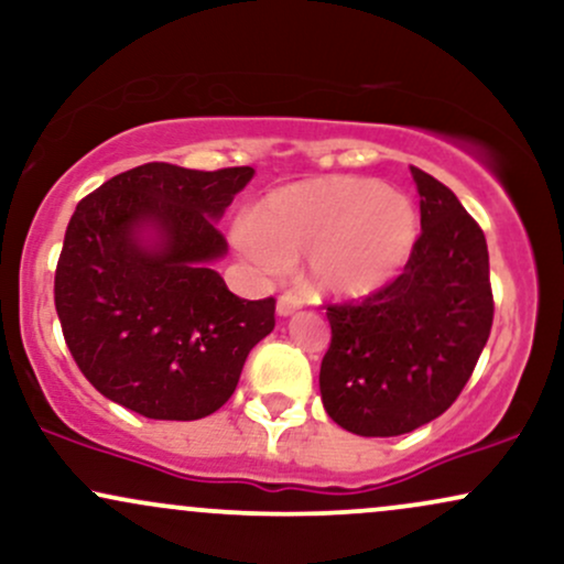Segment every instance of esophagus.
<instances>
[{
    "instance_id": "obj_1",
    "label": "esophagus",
    "mask_w": 564,
    "mask_h": 564,
    "mask_svg": "<svg viewBox=\"0 0 564 564\" xmlns=\"http://www.w3.org/2000/svg\"><path fill=\"white\" fill-rule=\"evenodd\" d=\"M302 307V300L300 296H294V294H281L278 296V315H281V318H289V315H294L296 310Z\"/></svg>"
}]
</instances>
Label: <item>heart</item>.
Masks as SVG:
<instances>
[{"mask_svg":"<svg viewBox=\"0 0 564 564\" xmlns=\"http://www.w3.org/2000/svg\"><path fill=\"white\" fill-rule=\"evenodd\" d=\"M419 217L403 193L368 177H318L273 191L232 243L260 273L278 275L304 257L310 291L334 300L377 294L403 273Z\"/></svg>","mask_w":564,"mask_h":564,"instance_id":"b5f03b06","label":"heart"}]
</instances>
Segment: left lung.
Instances as JSON below:
<instances>
[{
  "label": "left lung",
  "mask_w": 564,
  "mask_h": 564,
  "mask_svg": "<svg viewBox=\"0 0 564 564\" xmlns=\"http://www.w3.org/2000/svg\"><path fill=\"white\" fill-rule=\"evenodd\" d=\"M422 236L390 286L332 304L321 400L341 430L394 437L453 405L494 326L488 243L451 187L416 166Z\"/></svg>",
  "instance_id": "8db88e82"
}]
</instances>
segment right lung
Returning <instances> with one entry per match:
<instances>
[{
	"label": "right lung",
	"instance_id": "1",
	"mask_svg": "<svg viewBox=\"0 0 564 564\" xmlns=\"http://www.w3.org/2000/svg\"><path fill=\"white\" fill-rule=\"evenodd\" d=\"M251 166L153 164L79 200L55 270V310L97 392L145 419L193 422L228 403L246 355L275 326V300H241L212 264L217 219Z\"/></svg>",
	"mask_w": 564,
	"mask_h": 564
}]
</instances>
